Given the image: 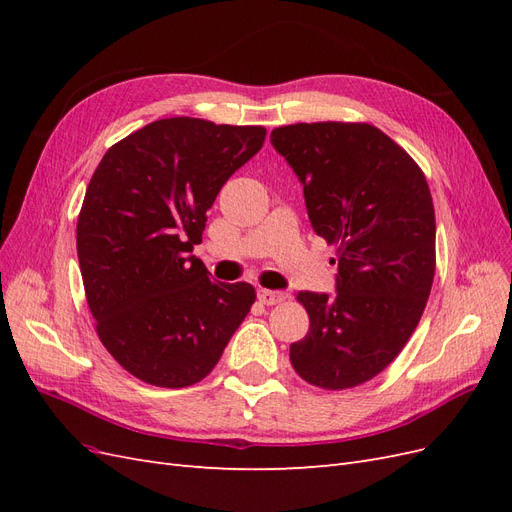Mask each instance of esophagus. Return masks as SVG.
Listing matches in <instances>:
<instances>
[{
	"label": "esophagus",
	"instance_id": "esophagus-1",
	"mask_svg": "<svg viewBox=\"0 0 512 512\" xmlns=\"http://www.w3.org/2000/svg\"><path fill=\"white\" fill-rule=\"evenodd\" d=\"M258 299H260V303H265V305H277V303L286 301V294L284 292H277V290L260 288L258 290Z\"/></svg>",
	"mask_w": 512,
	"mask_h": 512
}]
</instances>
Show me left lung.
<instances>
[{
    "mask_svg": "<svg viewBox=\"0 0 512 512\" xmlns=\"http://www.w3.org/2000/svg\"><path fill=\"white\" fill-rule=\"evenodd\" d=\"M271 143L303 183L316 235L337 250L333 297L297 294L309 331L290 346V363L318 389H352L395 361L423 316L436 273L429 185L371 123H292Z\"/></svg>",
    "mask_w": 512,
    "mask_h": 512,
    "instance_id": "obj_1",
    "label": "left lung"
}]
</instances>
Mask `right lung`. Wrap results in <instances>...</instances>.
I'll return each instance as SVG.
<instances>
[{
  "mask_svg": "<svg viewBox=\"0 0 512 512\" xmlns=\"http://www.w3.org/2000/svg\"><path fill=\"white\" fill-rule=\"evenodd\" d=\"M265 136L262 126L170 117L121 138L100 160L76 252L100 342L134 378L162 389L200 382L250 314L254 286L209 280L190 252L222 185Z\"/></svg>",
  "mask_w": 512,
  "mask_h": 512,
  "instance_id": "obj_1",
  "label": "right lung"
}]
</instances>
